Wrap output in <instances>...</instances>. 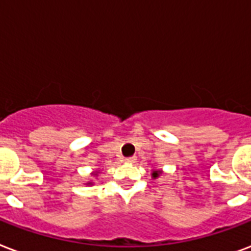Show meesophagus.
Returning <instances> with one entry per match:
<instances>
[{
  "mask_svg": "<svg viewBox=\"0 0 251 251\" xmlns=\"http://www.w3.org/2000/svg\"><path fill=\"white\" fill-rule=\"evenodd\" d=\"M124 162H126V164H135L136 157H128V158H126V160H124Z\"/></svg>",
  "mask_w": 251,
  "mask_h": 251,
  "instance_id": "obj_1",
  "label": "esophagus"
}]
</instances>
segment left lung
<instances>
[{"label": "left lung", "mask_w": 251, "mask_h": 251, "mask_svg": "<svg viewBox=\"0 0 251 251\" xmlns=\"http://www.w3.org/2000/svg\"><path fill=\"white\" fill-rule=\"evenodd\" d=\"M161 174H162V170H153V172H152V178H153V179H157V178H158V176H160Z\"/></svg>", "instance_id": "left-lung-1"}]
</instances>
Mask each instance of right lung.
Returning a JSON list of instances; mask_svg holds the SVG:
<instances>
[{"instance_id": "1", "label": "right lung", "mask_w": 251, "mask_h": 251, "mask_svg": "<svg viewBox=\"0 0 251 251\" xmlns=\"http://www.w3.org/2000/svg\"><path fill=\"white\" fill-rule=\"evenodd\" d=\"M98 174H99L98 170H95V172L91 173V176H98ZM85 184H87V186H90V184H93V182H86V183H85Z\"/></svg>"}]
</instances>
